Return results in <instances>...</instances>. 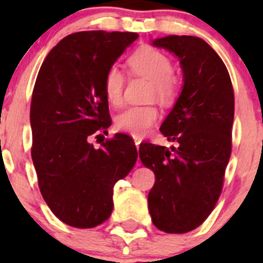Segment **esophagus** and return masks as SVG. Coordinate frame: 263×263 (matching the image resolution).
<instances>
[{
	"instance_id": "1",
	"label": "esophagus",
	"mask_w": 263,
	"mask_h": 263,
	"mask_svg": "<svg viewBox=\"0 0 263 263\" xmlns=\"http://www.w3.org/2000/svg\"><path fill=\"white\" fill-rule=\"evenodd\" d=\"M141 142H142V139L139 138V137H134V143H136L137 148L139 147V145H141Z\"/></svg>"
}]
</instances>
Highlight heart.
Listing matches in <instances>:
<instances>
[{"mask_svg":"<svg viewBox=\"0 0 263 263\" xmlns=\"http://www.w3.org/2000/svg\"><path fill=\"white\" fill-rule=\"evenodd\" d=\"M129 66L138 75L153 81V90L160 100H170L175 95L176 80L171 60L162 51L150 46L138 48L129 58ZM124 90V75L117 67H110L104 78V92L111 105H120ZM159 111L154 105H134L116 117V127L133 137H142L155 124Z\"/></svg>","mask_w":263,"mask_h":263,"instance_id":"obj_1","label":"heart"}]
</instances>
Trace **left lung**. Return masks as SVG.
Here are the masks:
<instances>
[{
    "label": "left lung",
    "mask_w": 263,
    "mask_h": 263,
    "mask_svg": "<svg viewBox=\"0 0 263 263\" xmlns=\"http://www.w3.org/2000/svg\"><path fill=\"white\" fill-rule=\"evenodd\" d=\"M152 45L178 58L183 87L160 125L178 146H139L141 162L155 175L148 212L160 231L187 233L203 224L221 194L232 152L233 87L221 58L203 39L168 35Z\"/></svg>",
    "instance_id": "8db88e82"
}]
</instances>
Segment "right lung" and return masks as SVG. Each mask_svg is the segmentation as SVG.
Segmentation results:
<instances>
[{"instance_id": "add662e5", "label": "right lung", "mask_w": 263, "mask_h": 263, "mask_svg": "<svg viewBox=\"0 0 263 263\" xmlns=\"http://www.w3.org/2000/svg\"><path fill=\"white\" fill-rule=\"evenodd\" d=\"M137 38V32L103 30L69 34L39 69L30 108L32 163L42 196L69 227L108 220L113 187L138 158L126 134H115L100 148L89 143L111 125L105 73Z\"/></svg>"}]
</instances>
